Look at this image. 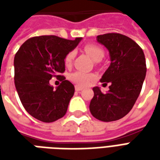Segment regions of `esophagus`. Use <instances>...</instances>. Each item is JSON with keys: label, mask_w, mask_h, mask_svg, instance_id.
I'll return each mask as SVG.
<instances>
[{"label": "esophagus", "mask_w": 160, "mask_h": 160, "mask_svg": "<svg viewBox=\"0 0 160 160\" xmlns=\"http://www.w3.org/2000/svg\"><path fill=\"white\" fill-rule=\"evenodd\" d=\"M81 90H83V87H79V86H75V91H77V92H80V91Z\"/></svg>", "instance_id": "34e87169"}]
</instances>
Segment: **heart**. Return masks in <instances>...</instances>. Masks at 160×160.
Segmentation results:
<instances>
[{"label": "heart", "mask_w": 160, "mask_h": 160, "mask_svg": "<svg viewBox=\"0 0 160 160\" xmlns=\"http://www.w3.org/2000/svg\"><path fill=\"white\" fill-rule=\"evenodd\" d=\"M84 50L95 61H100L104 56L103 49L93 43H88L87 45H85ZM74 56H75L74 51H70L67 54L64 58V62L67 67H70L72 65ZM96 79H97V76L94 73H85V72H80V71L74 72L70 75L71 81H73V83L76 84L79 87L90 86L94 83Z\"/></svg>", "instance_id": "heart-1"}]
</instances>
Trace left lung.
<instances>
[{"mask_svg":"<svg viewBox=\"0 0 160 160\" xmlns=\"http://www.w3.org/2000/svg\"><path fill=\"white\" fill-rule=\"evenodd\" d=\"M97 40L107 48L111 62L100 81L111 86L106 93L99 87L92 88L89 109L98 120H119L131 111L141 92L147 72L144 52L134 40L120 33L99 35Z\"/></svg>","mask_w":160,"mask_h":160,"instance_id":"8db88e82","label":"left lung"}]
</instances>
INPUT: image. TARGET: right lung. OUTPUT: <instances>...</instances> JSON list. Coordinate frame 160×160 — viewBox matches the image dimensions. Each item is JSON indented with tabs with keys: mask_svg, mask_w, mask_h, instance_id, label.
I'll return each instance as SVG.
<instances>
[{
	"mask_svg": "<svg viewBox=\"0 0 160 160\" xmlns=\"http://www.w3.org/2000/svg\"><path fill=\"white\" fill-rule=\"evenodd\" d=\"M81 38L68 40L52 36L33 37L20 46L14 56V84L19 99L32 117L52 122L64 117L74 87L62 75L64 58ZM56 77L62 83L56 90L49 80Z\"/></svg>",
	"mask_w": 160,
	"mask_h": 160,
	"instance_id": "right-lung-1",
	"label": "right lung"
}]
</instances>
